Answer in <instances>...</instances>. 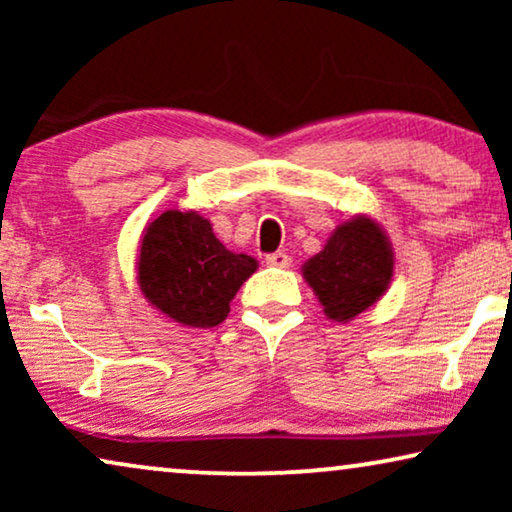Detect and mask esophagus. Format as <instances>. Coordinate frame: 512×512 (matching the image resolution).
I'll return each mask as SVG.
<instances>
[{
    "instance_id": "obj_1",
    "label": "esophagus",
    "mask_w": 512,
    "mask_h": 512,
    "mask_svg": "<svg viewBox=\"0 0 512 512\" xmlns=\"http://www.w3.org/2000/svg\"><path fill=\"white\" fill-rule=\"evenodd\" d=\"M265 263H268L270 268H289L291 256L284 254V251H275V254L265 256Z\"/></svg>"
}]
</instances>
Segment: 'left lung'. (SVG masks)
I'll list each match as a JSON object with an SVG mask.
<instances>
[{
	"label": "left lung",
	"mask_w": 512,
	"mask_h": 512,
	"mask_svg": "<svg viewBox=\"0 0 512 512\" xmlns=\"http://www.w3.org/2000/svg\"><path fill=\"white\" fill-rule=\"evenodd\" d=\"M303 277L326 317L347 324L387 293L394 277V249L380 223L356 214L342 221L324 249L303 265Z\"/></svg>",
	"instance_id": "8db88e82"
}]
</instances>
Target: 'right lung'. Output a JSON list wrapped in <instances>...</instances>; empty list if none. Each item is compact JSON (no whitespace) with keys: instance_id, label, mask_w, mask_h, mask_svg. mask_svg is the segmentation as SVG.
<instances>
[{"instance_id":"obj_1","label":"right lung","mask_w":512,"mask_h":512,"mask_svg":"<svg viewBox=\"0 0 512 512\" xmlns=\"http://www.w3.org/2000/svg\"><path fill=\"white\" fill-rule=\"evenodd\" d=\"M256 268V258L223 247L212 223L195 209H167L139 240L137 284L144 298L188 328L219 326Z\"/></svg>"}]
</instances>
